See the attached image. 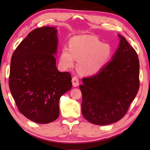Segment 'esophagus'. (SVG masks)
Returning <instances> with one entry per match:
<instances>
[{"label": "esophagus", "mask_w": 150, "mask_h": 150, "mask_svg": "<svg viewBox=\"0 0 150 150\" xmlns=\"http://www.w3.org/2000/svg\"><path fill=\"white\" fill-rule=\"evenodd\" d=\"M72 83L74 87H77V86L79 85V79L78 77L74 76L73 78H72Z\"/></svg>", "instance_id": "esophagus-1"}]
</instances>
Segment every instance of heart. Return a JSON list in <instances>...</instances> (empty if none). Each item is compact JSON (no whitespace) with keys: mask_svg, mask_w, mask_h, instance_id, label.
I'll return each instance as SVG.
<instances>
[{"mask_svg":"<svg viewBox=\"0 0 150 150\" xmlns=\"http://www.w3.org/2000/svg\"><path fill=\"white\" fill-rule=\"evenodd\" d=\"M111 55L108 44H103L91 35H77L69 42V49H62L60 62L64 67L73 66L75 59H79L78 67L84 74H94L106 64Z\"/></svg>","mask_w":150,"mask_h":150,"instance_id":"1","label":"heart"}]
</instances>
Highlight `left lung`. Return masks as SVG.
<instances>
[{
  "label": "left lung",
  "instance_id": "obj_1",
  "mask_svg": "<svg viewBox=\"0 0 150 150\" xmlns=\"http://www.w3.org/2000/svg\"><path fill=\"white\" fill-rule=\"evenodd\" d=\"M112 60L94 76L83 78L81 110L84 118L97 125L120 120L128 110L139 87L137 52L122 36Z\"/></svg>",
  "mask_w": 150,
  "mask_h": 150
}]
</instances>
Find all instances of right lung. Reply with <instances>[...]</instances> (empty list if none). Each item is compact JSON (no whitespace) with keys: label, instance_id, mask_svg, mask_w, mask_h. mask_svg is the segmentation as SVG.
<instances>
[{"label":"right lung","instance_id":"add662e5","mask_svg":"<svg viewBox=\"0 0 150 150\" xmlns=\"http://www.w3.org/2000/svg\"><path fill=\"white\" fill-rule=\"evenodd\" d=\"M57 30L37 28L17 47L11 58L8 84L18 110L27 118L49 123L59 115L60 98L72 88L69 72H59L56 58Z\"/></svg>","mask_w":150,"mask_h":150}]
</instances>
